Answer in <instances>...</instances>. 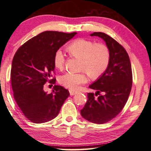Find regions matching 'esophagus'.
Here are the masks:
<instances>
[{"label":"esophagus","instance_id":"34e87169","mask_svg":"<svg viewBox=\"0 0 151 151\" xmlns=\"http://www.w3.org/2000/svg\"><path fill=\"white\" fill-rule=\"evenodd\" d=\"M76 92H75V91H73V90H70V94L71 95V96H73V95H75L76 94Z\"/></svg>","mask_w":151,"mask_h":151}]
</instances>
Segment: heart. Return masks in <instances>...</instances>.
<instances>
[{
	"label": "heart",
	"mask_w": 151,
	"mask_h": 151,
	"mask_svg": "<svg viewBox=\"0 0 151 151\" xmlns=\"http://www.w3.org/2000/svg\"><path fill=\"white\" fill-rule=\"evenodd\" d=\"M72 56L80 59V73L67 72L59 76V83L71 90H76L81 85L86 83L88 75L95 79L103 75L109 65L111 52L108 46L103 43H95L91 40L79 38L67 47ZM65 62V56L61 50L55 51L53 63L56 68L62 70Z\"/></svg>",
	"instance_id": "b5f03b06"
}]
</instances>
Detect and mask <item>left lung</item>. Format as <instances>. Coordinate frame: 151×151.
<instances>
[{
	"label": "left lung",
	"mask_w": 151,
	"mask_h": 151,
	"mask_svg": "<svg viewBox=\"0 0 151 151\" xmlns=\"http://www.w3.org/2000/svg\"><path fill=\"white\" fill-rule=\"evenodd\" d=\"M90 35L104 40L110 50L111 59L103 75L89 86L96 92L88 93V101L81 114L91 122L103 124L115 118L124 108L132 88V70L126 50L114 38L102 32Z\"/></svg>",
	"instance_id": "left-lung-1"
}]
</instances>
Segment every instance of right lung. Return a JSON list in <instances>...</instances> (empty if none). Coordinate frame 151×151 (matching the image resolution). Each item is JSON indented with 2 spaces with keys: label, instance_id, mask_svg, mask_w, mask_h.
Returning a JSON list of instances; mask_svg holds the SVG:
<instances>
[{
  "label": "right lung",
  "instance_id": "1",
  "mask_svg": "<svg viewBox=\"0 0 151 151\" xmlns=\"http://www.w3.org/2000/svg\"><path fill=\"white\" fill-rule=\"evenodd\" d=\"M76 34L44 31L25 42L14 55L11 69L13 94L21 111L32 122L54 119L69 96V91L62 86H54L49 94L43 88L47 81L55 83L56 78H51L55 51Z\"/></svg>",
  "mask_w": 151,
  "mask_h": 151
}]
</instances>
